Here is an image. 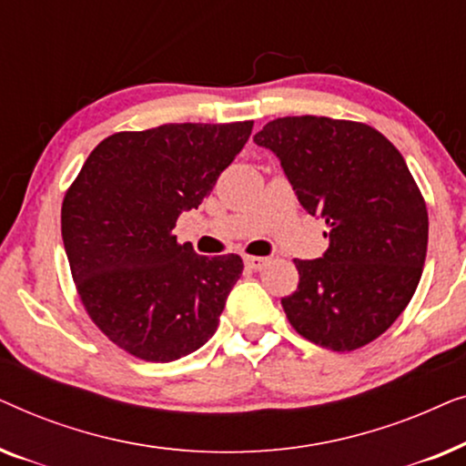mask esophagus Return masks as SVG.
<instances>
[{
	"mask_svg": "<svg viewBox=\"0 0 466 466\" xmlns=\"http://www.w3.org/2000/svg\"><path fill=\"white\" fill-rule=\"evenodd\" d=\"M265 265H267V258H263V257H246V267H248V269L258 271V269H263Z\"/></svg>",
	"mask_w": 466,
	"mask_h": 466,
	"instance_id": "obj_1",
	"label": "esophagus"
}]
</instances>
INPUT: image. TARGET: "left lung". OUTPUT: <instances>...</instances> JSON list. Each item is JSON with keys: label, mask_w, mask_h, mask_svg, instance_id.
<instances>
[{"label": "left lung", "mask_w": 466, "mask_h": 466, "mask_svg": "<svg viewBox=\"0 0 466 466\" xmlns=\"http://www.w3.org/2000/svg\"><path fill=\"white\" fill-rule=\"evenodd\" d=\"M254 142L273 150L303 209L327 222L322 258L295 260L299 286L282 299L292 329L352 352L392 327L422 278L429 212L405 158L356 120L284 116Z\"/></svg>", "instance_id": "left-lung-1"}]
</instances>
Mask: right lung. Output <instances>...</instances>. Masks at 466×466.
<instances>
[{
	"instance_id": "1",
	"label": "right lung",
	"mask_w": 466,
	"mask_h": 466,
	"mask_svg": "<svg viewBox=\"0 0 466 466\" xmlns=\"http://www.w3.org/2000/svg\"><path fill=\"white\" fill-rule=\"evenodd\" d=\"M252 125L114 133L66 190L61 235L76 290L101 333L136 359L177 360L218 329L244 260L199 257L188 241L177 244L174 227L184 209L201 206Z\"/></svg>"
}]
</instances>
